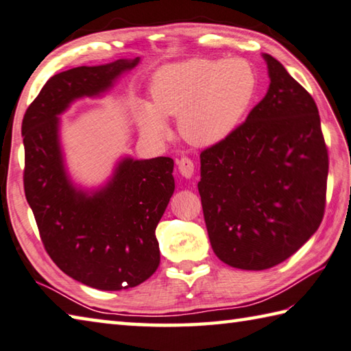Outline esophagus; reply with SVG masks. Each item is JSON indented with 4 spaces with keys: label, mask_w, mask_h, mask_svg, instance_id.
Wrapping results in <instances>:
<instances>
[{
    "label": "esophagus",
    "mask_w": 351,
    "mask_h": 351,
    "mask_svg": "<svg viewBox=\"0 0 351 351\" xmlns=\"http://www.w3.org/2000/svg\"><path fill=\"white\" fill-rule=\"evenodd\" d=\"M178 169H180V173L184 178H192L195 171V164L190 158L182 156L180 161H178Z\"/></svg>",
    "instance_id": "esophagus-1"
}]
</instances>
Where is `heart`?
Instances as JSON below:
<instances>
[{"label":"heart","mask_w":351,"mask_h":351,"mask_svg":"<svg viewBox=\"0 0 351 351\" xmlns=\"http://www.w3.org/2000/svg\"><path fill=\"white\" fill-rule=\"evenodd\" d=\"M258 87L256 72L245 60H189L158 70L152 81V106L139 107V123L150 136L164 138V118L180 117L186 141L212 145L237 130Z\"/></svg>","instance_id":"heart-1"}]
</instances>
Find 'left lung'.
Listing matches in <instances>:
<instances>
[{
	"mask_svg": "<svg viewBox=\"0 0 351 351\" xmlns=\"http://www.w3.org/2000/svg\"><path fill=\"white\" fill-rule=\"evenodd\" d=\"M270 86L224 141L201 152L210 244L222 263L265 270L296 253L326 210L328 152L311 95L271 55Z\"/></svg>",
	"mask_w": 351,
	"mask_h": 351,
	"instance_id": "obj_1",
	"label": "left lung"
}]
</instances>
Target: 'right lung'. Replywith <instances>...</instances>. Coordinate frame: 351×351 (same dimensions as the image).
<instances>
[{
	"mask_svg": "<svg viewBox=\"0 0 351 351\" xmlns=\"http://www.w3.org/2000/svg\"><path fill=\"white\" fill-rule=\"evenodd\" d=\"M139 58L81 66L50 78L23 118L24 192L44 248L60 269L98 290L117 291L149 279L159 265L156 226L175 192L173 159L123 158L98 190L67 175L60 118L75 99L99 97Z\"/></svg>",
	"mask_w": 351,
	"mask_h": 351,
	"instance_id": "1",
	"label": "right lung"
}]
</instances>
